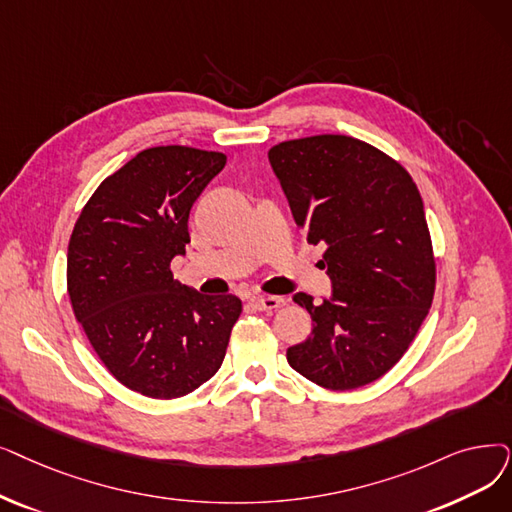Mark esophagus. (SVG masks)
<instances>
[{
    "instance_id": "obj_1",
    "label": "esophagus",
    "mask_w": 512,
    "mask_h": 512,
    "mask_svg": "<svg viewBox=\"0 0 512 512\" xmlns=\"http://www.w3.org/2000/svg\"><path fill=\"white\" fill-rule=\"evenodd\" d=\"M251 303L259 309V311H274L280 309L286 301L282 297H274V295H263V297H253Z\"/></svg>"
}]
</instances>
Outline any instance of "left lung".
Wrapping results in <instances>:
<instances>
[{"instance_id":"8db88e82","label":"left lung","mask_w":512,"mask_h":512,"mask_svg":"<svg viewBox=\"0 0 512 512\" xmlns=\"http://www.w3.org/2000/svg\"><path fill=\"white\" fill-rule=\"evenodd\" d=\"M309 244H326L332 297L314 305L311 335L286 360L311 383L349 391L389 372L427 318L435 255L420 192L383 150L349 136H309L268 152Z\"/></svg>"}]
</instances>
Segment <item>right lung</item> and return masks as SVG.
<instances>
[{"instance_id": "1", "label": "right lung", "mask_w": 512, "mask_h": 512, "mask_svg": "<svg viewBox=\"0 0 512 512\" xmlns=\"http://www.w3.org/2000/svg\"><path fill=\"white\" fill-rule=\"evenodd\" d=\"M226 154L154 146L108 175L81 209L66 255L75 318L127 389L175 399L207 383L226 358L242 303L173 280L194 201Z\"/></svg>"}]
</instances>
